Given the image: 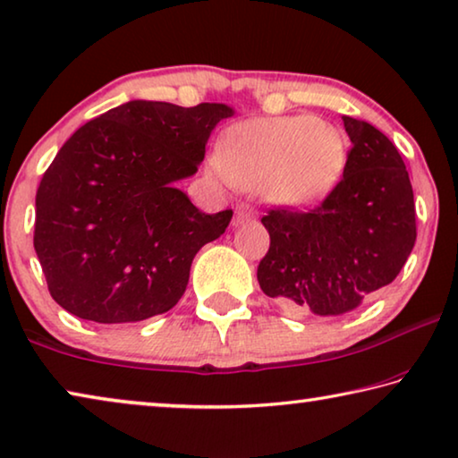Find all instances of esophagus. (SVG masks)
Masks as SVG:
<instances>
[{"label": "esophagus", "instance_id": "1", "mask_svg": "<svg viewBox=\"0 0 458 458\" xmlns=\"http://www.w3.org/2000/svg\"><path fill=\"white\" fill-rule=\"evenodd\" d=\"M251 219H256V213H253L250 207H239L237 215H235V225H243Z\"/></svg>", "mask_w": 458, "mask_h": 458}]
</instances>
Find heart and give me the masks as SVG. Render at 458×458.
I'll list each match as a JSON object with an SVG mask.
<instances>
[{"label":"heart","instance_id":"heart-1","mask_svg":"<svg viewBox=\"0 0 458 458\" xmlns=\"http://www.w3.org/2000/svg\"><path fill=\"white\" fill-rule=\"evenodd\" d=\"M213 170L237 188H262L284 208H309L340 184L348 139L311 114L256 118L223 132Z\"/></svg>","mask_w":458,"mask_h":458}]
</instances>
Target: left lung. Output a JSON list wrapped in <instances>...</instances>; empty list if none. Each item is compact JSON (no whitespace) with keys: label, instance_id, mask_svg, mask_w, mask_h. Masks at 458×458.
Masks as SVG:
<instances>
[{"label":"left lung","instance_id":"left-lung-1","mask_svg":"<svg viewBox=\"0 0 458 458\" xmlns=\"http://www.w3.org/2000/svg\"><path fill=\"white\" fill-rule=\"evenodd\" d=\"M348 164L309 213L270 210V250L258 283L291 315H342L397 278L416 243V205L397 147L375 126L344 116Z\"/></svg>","mask_w":458,"mask_h":458}]
</instances>
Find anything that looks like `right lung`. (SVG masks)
<instances>
[{
  "instance_id": "add662e5",
  "label": "right lung",
  "mask_w": 458,
  "mask_h": 458,
  "mask_svg": "<svg viewBox=\"0 0 458 458\" xmlns=\"http://www.w3.org/2000/svg\"><path fill=\"white\" fill-rule=\"evenodd\" d=\"M227 104L131 100L77 129L37 192L34 250L75 318L131 323L182 299L192 259L233 210L207 215L175 186L199 172Z\"/></svg>"
}]
</instances>
